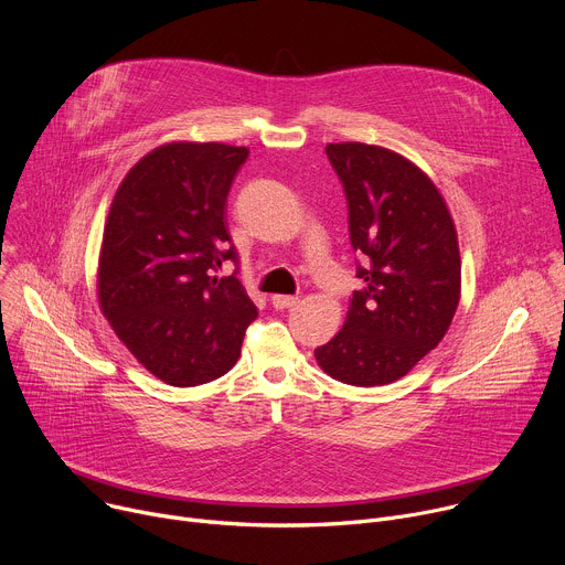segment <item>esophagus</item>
<instances>
[{
	"label": "esophagus",
	"mask_w": 565,
	"mask_h": 565,
	"mask_svg": "<svg viewBox=\"0 0 565 565\" xmlns=\"http://www.w3.org/2000/svg\"><path fill=\"white\" fill-rule=\"evenodd\" d=\"M299 299L295 295H273L270 297V303L277 308V310H284V308H292Z\"/></svg>",
	"instance_id": "obj_1"
}]
</instances>
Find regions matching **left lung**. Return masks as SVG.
Listing matches in <instances>:
<instances>
[{
    "instance_id": "obj_1",
    "label": "left lung",
    "mask_w": 565,
    "mask_h": 565,
    "mask_svg": "<svg viewBox=\"0 0 565 565\" xmlns=\"http://www.w3.org/2000/svg\"><path fill=\"white\" fill-rule=\"evenodd\" d=\"M327 153L344 185L364 288L315 360L344 384H391L451 327L460 301L456 225L436 183L402 153L366 142H331Z\"/></svg>"
}]
</instances>
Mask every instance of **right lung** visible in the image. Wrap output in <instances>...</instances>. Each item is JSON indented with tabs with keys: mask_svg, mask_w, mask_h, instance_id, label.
Segmentation results:
<instances>
[{
	"mask_svg": "<svg viewBox=\"0 0 565 565\" xmlns=\"http://www.w3.org/2000/svg\"><path fill=\"white\" fill-rule=\"evenodd\" d=\"M248 147L166 142L127 172L105 221L98 303L129 353L158 380L196 386L241 355L257 306L230 277L227 192Z\"/></svg>",
	"mask_w": 565,
	"mask_h": 565,
	"instance_id": "right-lung-1",
	"label": "right lung"
}]
</instances>
